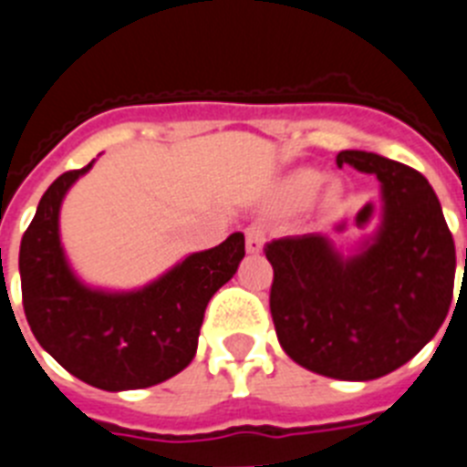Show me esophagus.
<instances>
[{"mask_svg":"<svg viewBox=\"0 0 467 467\" xmlns=\"http://www.w3.org/2000/svg\"><path fill=\"white\" fill-rule=\"evenodd\" d=\"M264 243H266V229H264V224L254 222V224L247 226V229H245V247H247V253H250V254H259V253H262Z\"/></svg>","mask_w":467,"mask_h":467,"instance_id":"1","label":"esophagus"}]
</instances>
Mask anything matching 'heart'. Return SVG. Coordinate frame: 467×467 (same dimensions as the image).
<instances>
[{
	"instance_id": "heart-1",
	"label": "heart",
	"mask_w": 467,
	"mask_h": 467,
	"mask_svg": "<svg viewBox=\"0 0 467 467\" xmlns=\"http://www.w3.org/2000/svg\"><path fill=\"white\" fill-rule=\"evenodd\" d=\"M320 182H323V177L317 175V172H296L290 180V184H287V196H290L295 203H304V201H308V198L317 192Z\"/></svg>"
}]
</instances>
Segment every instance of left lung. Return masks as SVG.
I'll use <instances>...</instances> for the list:
<instances>
[{
  "label": "left lung",
  "instance_id": "1",
  "mask_svg": "<svg viewBox=\"0 0 467 467\" xmlns=\"http://www.w3.org/2000/svg\"><path fill=\"white\" fill-rule=\"evenodd\" d=\"M377 175L383 222L353 257L323 236L266 243L271 317L296 365L341 381L395 372L442 327L453 296L456 247L428 180L372 151L346 150L337 166Z\"/></svg>",
  "mask_w": 467,
  "mask_h": 467
}]
</instances>
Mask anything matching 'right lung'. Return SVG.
Here are the masks:
<instances>
[{"mask_svg":"<svg viewBox=\"0 0 467 467\" xmlns=\"http://www.w3.org/2000/svg\"><path fill=\"white\" fill-rule=\"evenodd\" d=\"M67 171L41 196L20 241V287L35 339L72 377L102 390L150 388L193 360L210 296L245 257L243 234L189 254L138 292L90 290L74 278L57 234L65 193L88 168Z\"/></svg>","mask_w":467,"mask_h":467,"instance_id":"1","label":"right lung"}]
</instances>
